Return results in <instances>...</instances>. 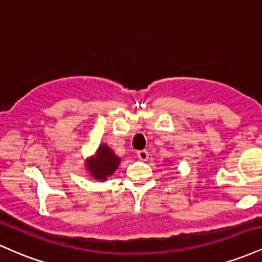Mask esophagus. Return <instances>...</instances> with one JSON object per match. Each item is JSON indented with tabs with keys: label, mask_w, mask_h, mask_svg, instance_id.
<instances>
[{
	"label": "esophagus",
	"mask_w": 262,
	"mask_h": 262,
	"mask_svg": "<svg viewBox=\"0 0 262 262\" xmlns=\"http://www.w3.org/2000/svg\"><path fill=\"white\" fill-rule=\"evenodd\" d=\"M137 155L141 161H146L149 159V152L146 150H140V151L137 152Z\"/></svg>",
	"instance_id": "34e87169"
}]
</instances>
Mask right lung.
I'll list each match as a JSON object with an SVG mask.
<instances>
[{"instance_id": "obj_1", "label": "right lung", "mask_w": 262, "mask_h": 262, "mask_svg": "<svg viewBox=\"0 0 262 262\" xmlns=\"http://www.w3.org/2000/svg\"><path fill=\"white\" fill-rule=\"evenodd\" d=\"M121 164V158L114 154V151L107 144H101L96 149L95 154L86 159L85 169L93 180L106 181L107 177L113 175Z\"/></svg>"}]
</instances>
